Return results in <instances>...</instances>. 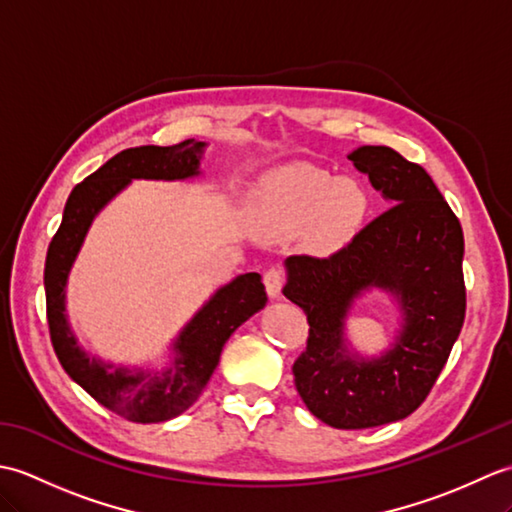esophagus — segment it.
<instances>
[{
	"instance_id": "34e87169",
	"label": "esophagus",
	"mask_w": 512,
	"mask_h": 512,
	"mask_svg": "<svg viewBox=\"0 0 512 512\" xmlns=\"http://www.w3.org/2000/svg\"><path fill=\"white\" fill-rule=\"evenodd\" d=\"M264 284H266L268 297L277 299V297L281 295V290H284V284H286V275H284V270L277 268V266L268 268L266 273H264Z\"/></svg>"
}]
</instances>
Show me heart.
Segmentation results:
<instances>
[{"instance_id":"1","label":"heart","mask_w":512,"mask_h":512,"mask_svg":"<svg viewBox=\"0 0 512 512\" xmlns=\"http://www.w3.org/2000/svg\"><path fill=\"white\" fill-rule=\"evenodd\" d=\"M367 211L369 195L361 184L312 165L268 173L250 200V222L259 235L281 237L312 224V239L323 248L347 242Z\"/></svg>"}]
</instances>
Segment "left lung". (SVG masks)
Returning <instances> with one entry per match:
<instances>
[{"instance_id":"8db88e82","label":"left lung","mask_w":512,"mask_h":512,"mask_svg":"<svg viewBox=\"0 0 512 512\" xmlns=\"http://www.w3.org/2000/svg\"><path fill=\"white\" fill-rule=\"evenodd\" d=\"M347 158L391 206L330 257H288L284 295L310 325L292 365L301 400L334 429H367L407 418L436 385L464 323V235L416 162L374 145ZM369 287L391 291L406 323L391 351L358 359L344 347L342 323Z\"/></svg>"}]
</instances>
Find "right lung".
Instances as JSON below:
<instances>
[{"mask_svg": "<svg viewBox=\"0 0 512 512\" xmlns=\"http://www.w3.org/2000/svg\"><path fill=\"white\" fill-rule=\"evenodd\" d=\"M204 143L193 138L171 147H132L116 154L72 189L59 231L48 246L43 286L52 347L61 367L103 407L132 422H165L187 411L239 325L266 306L262 275L246 273L220 288L173 343L176 358L162 372L114 367L85 354L65 319V281L83 237L103 206L132 180H187L200 173Z\"/></svg>", "mask_w": 512, "mask_h": 512, "instance_id": "right-lung-1", "label": "right lung"}]
</instances>
